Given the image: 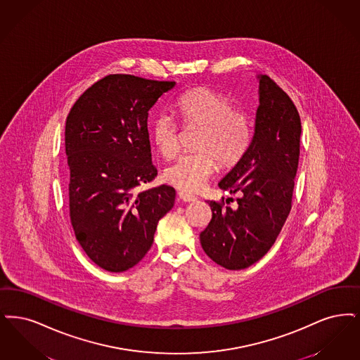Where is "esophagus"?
Returning <instances> with one entry per match:
<instances>
[{
  "label": "esophagus",
  "mask_w": 360,
  "mask_h": 360,
  "mask_svg": "<svg viewBox=\"0 0 360 360\" xmlns=\"http://www.w3.org/2000/svg\"><path fill=\"white\" fill-rule=\"evenodd\" d=\"M177 196H179V199H181V200L186 202V203H191V202H195V200H196V198H195L193 195L188 193L186 191H179V192H177Z\"/></svg>",
  "instance_id": "esophagus-1"
}]
</instances>
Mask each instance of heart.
Wrapping results in <instances>:
<instances>
[{
	"mask_svg": "<svg viewBox=\"0 0 360 360\" xmlns=\"http://www.w3.org/2000/svg\"><path fill=\"white\" fill-rule=\"evenodd\" d=\"M174 111L184 126H199L195 142L199 152L179 157L165 169V180L179 189L195 192L217 169L230 168L246 153L251 140L250 122L240 110L215 90L199 87L181 95ZM150 139L157 150L171 158L180 148V130L169 114L161 112L152 120Z\"/></svg>",
	"mask_w": 360,
	"mask_h": 360,
	"instance_id": "heart-1",
	"label": "heart"
}]
</instances>
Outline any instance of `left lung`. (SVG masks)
<instances>
[{
    "label": "left lung",
    "mask_w": 360,
    "mask_h": 360,
    "mask_svg": "<svg viewBox=\"0 0 360 360\" xmlns=\"http://www.w3.org/2000/svg\"><path fill=\"white\" fill-rule=\"evenodd\" d=\"M258 79L254 136L246 153L219 183L221 189L242 196L235 210L224 207L223 199L208 200L212 218L200 233L204 252L229 270L249 267L274 245L292 208L297 173L300 114L273 79Z\"/></svg>",
    "instance_id": "obj_1"
}]
</instances>
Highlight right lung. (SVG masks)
<instances>
[{"label":"right lung","mask_w":360,"mask_h":360,"mask_svg":"<svg viewBox=\"0 0 360 360\" xmlns=\"http://www.w3.org/2000/svg\"><path fill=\"white\" fill-rule=\"evenodd\" d=\"M114 74L89 87L65 121L70 218L79 245L95 265L120 273L153 245L157 223L172 210L176 191L152 181L149 110L174 87Z\"/></svg>","instance_id":"1"}]
</instances>
